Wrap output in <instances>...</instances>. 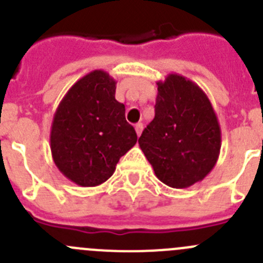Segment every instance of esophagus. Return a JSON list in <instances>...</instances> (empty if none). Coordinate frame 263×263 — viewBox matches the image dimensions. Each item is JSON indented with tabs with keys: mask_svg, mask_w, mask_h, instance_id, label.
Wrapping results in <instances>:
<instances>
[{
	"mask_svg": "<svg viewBox=\"0 0 263 263\" xmlns=\"http://www.w3.org/2000/svg\"><path fill=\"white\" fill-rule=\"evenodd\" d=\"M135 129H136V134L137 136H140L142 132V129H144V124L142 123H136V126H135Z\"/></svg>",
	"mask_w": 263,
	"mask_h": 263,
	"instance_id": "34e87169",
	"label": "esophagus"
}]
</instances>
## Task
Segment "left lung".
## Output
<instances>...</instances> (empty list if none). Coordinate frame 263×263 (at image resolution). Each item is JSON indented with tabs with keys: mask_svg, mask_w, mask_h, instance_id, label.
Returning <instances> with one entry per match:
<instances>
[{
	"mask_svg": "<svg viewBox=\"0 0 263 263\" xmlns=\"http://www.w3.org/2000/svg\"><path fill=\"white\" fill-rule=\"evenodd\" d=\"M157 85L154 119L142 131L139 145L163 183L190 187L217 163L220 123L210 99L195 82L171 73Z\"/></svg>",
	"mask_w": 263,
	"mask_h": 263,
	"instance_id": "8db88e82",
	"label": "left lung"
}]
</instances>
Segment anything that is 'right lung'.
<instances>
[{"label": "right lung", "mask_w": 263, "mask_h": 263, "mask_svg": "<svg viewBox=\"0 0 263 263\" xmlns=\"http://www.w3.org/2000/svg\"><path fill=\"white\" fill-rule=\"evenodd\" d=\"M116 85L105 70H92L68 90L53 114V163L83 187L105 182L137 141L136 131L124 118V104L116 100Z\"/></svg>", "instance_id": "right-lung-1"}]
</instances>
